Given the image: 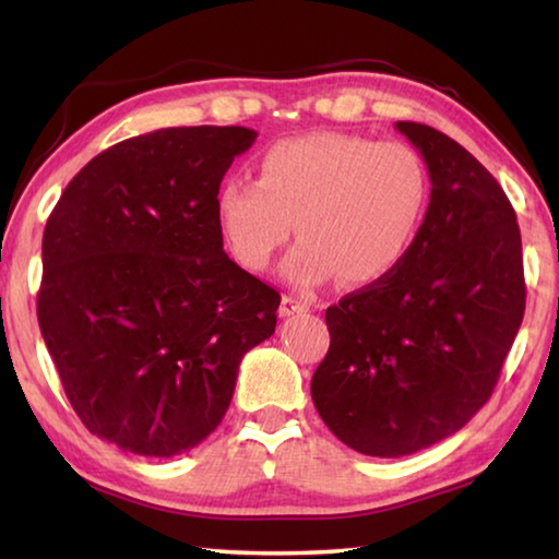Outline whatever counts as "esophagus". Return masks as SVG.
I'll return each instance as SVG.
<instances>
[{
    "instance_id": "esophagus-1",
    "label": "esophagus",
    "mask_w": 559,
    "mask_h": 559,
    "mask_svg": "<svg viewBox=\"0 0 559 559\" xmlns=\"http://www.w3.org/2000/svg\"><path fill=\"white\" fill-rule=\"evenodd\" d=\"M308 310H310L308 302L296 298V296H283V300H281V318L300 316V313H308Z\"/></svg>"
}]
</instances>
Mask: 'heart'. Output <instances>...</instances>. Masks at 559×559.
I'll use <instances>...</instances> for the list:
<instances>
[{
    "instance_id": "1",
    "label": "heart",
    "mask_w": 559,
    "mask_h": 559,
    "mask_svg": "<svg viewBox=\"0 0 559 559\" xmlns=\"http://www.w3.org/2000/svg\"><path fill=\"white\" fill-rule=\"evenodd\" d=\"M427 202V165L414 147L320 130L273 143L259 179H226L216 219L246 269H266L296 219L288 281L320 286L340 276L345 286H370L400 266Z\"/></svg>"
}]
</instances>
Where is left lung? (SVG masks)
I'll return each mask as SVG.
<instances>
[{"label": "left lung", "mask_w": 559, "mask_h": 559, "mask_svg": "<svg viewBox=\"0 0 559 559\" xmlns=\"http://www.w3.org/2000/svg\"><path fill=\"white\" fill-rule=\"evenodd\" d=\"M431 197L390 276L325 310L330 347L310 382L328 429L365 456L400 459L456 433L498 382L525 313L518 216L466 147L396 122Z\"/></svg>", "instance_id": "8db88e82"}]
</instances>
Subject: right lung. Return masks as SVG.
Here are the masks:
<instances>
[{"mask_svg":"<svg viewBox=\"0 0 559 559\" xmlns=\"http://www.w3.org/2000/svg\"><path fill=\"white\" fill-rule=\"evenodd\" d=\"M259 132L163 128L103 150L46 222L36 316L79 419L169 459L219 427L281 296L224 253L216 194Z\"/></svg>","mask_w":559,"mask_h":559,"instance_id":"add662e5","label":"right lung"}]
</instances>
